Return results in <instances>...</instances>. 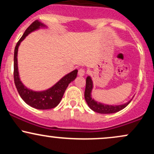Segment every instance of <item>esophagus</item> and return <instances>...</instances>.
<instances>
[{"instance_id":"1","label":"esophagus","mask_w":154,"mask_h":154,"mask_svg":"<svg viewBox=\"0 0 154 154\" xmlns=\"http://www.w3.org/2000/svg\"><path fill=\"white\" fill-rule=\"evenodd\" d=\"M85 75V70L84 69H80L78 71V75L80 76V77H83Z\"/></svg>"}]
</instances>
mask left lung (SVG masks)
<instances>
[{"mask_svg":"<svg viewBox=\"0 0 154 154\" xmlns=\"http://www.w3.org/2000/svg\"><path fill=\"white\" fill-rule=\"evenodd\" d=\"M93 88V82L91 76H88L86 78V87L85 91V99L90 109L99 114H113V113L118 112L125 109L129 103H130L132 99L130 100L127 103L120 104V105H109L100 102H98L94 98H92V91Z\"/></svg>","mask_w":154,"mask_h":154,"instance_id":"8db88e82","label":"left lung"}]
</instances>
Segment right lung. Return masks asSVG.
Masks as SVG:
<instances>
[{"mask_svg":"<svg viewBox=\"0 0 154 154\" xmlns=\"http://www.w3.org/2000/svg\"><path fill=\"white\" fill-rule=\"evenodd\" d=\"M48 28V26L40 21H35L23 34L22 38L19 39L14 49V78L17 91L23 100L30 106L40 110L51 109L59 105L64 92L68 87L69 84L75 79L77 77L78 70L75 69L74 71L67 74L59 79L56 84L48 89L42 91H35L29 89L23 84L19 77L18 69V61H17V54L19 45L28 35L32 32L38 29Z\"/></svg>","mask_w":154,"mask_h":154,"instance_id":"1","label":"right lung"}]
</instances>
